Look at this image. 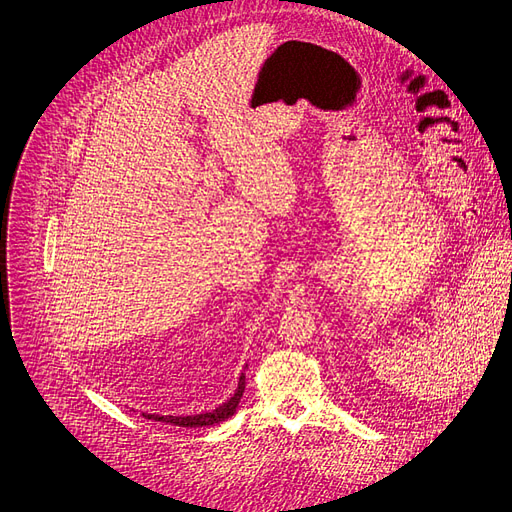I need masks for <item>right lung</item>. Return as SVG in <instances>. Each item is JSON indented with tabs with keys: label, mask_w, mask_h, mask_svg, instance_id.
Instances as JSON below:
<instances>
[{
	"label": "right lung",
	"mask_w": 512,
	"mask_h": 512,
	"mask_svg": "<svg viewBox=\"0 0 512 512\" xmlns=\"http://www.w3.org/2000/svg\"><path fill=\"white\" fill-rule=\"evenodd\" d=\"M247 369V365H245ZM245 369L241 371L239 376V384H237V390L235 394H232L226 402H222L220 406H216L214 410L210 412H200V414H185V416H173V414H149V412H143V416L147 418H153V421H161V423H171L175 427H208V425H216V423H222L224 418L232 416L243 398V392H245Z\"/></svg>",
	"instance_id": "obj_1"
}]
</instances>
